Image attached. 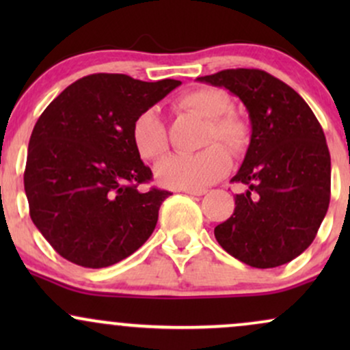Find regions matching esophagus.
Returning <instances> with one entry per match:
<instances>
[{"mask_svg": "<svg viewBox=\"0 0 350 350\" xmlns=\"http://www.w3.org/2000/svg\"><path fill=\"white\" fill-rule=\"evenodd\" d=\"M184 192L191 196H204L207 192V189H184Z\"/></svg>", "mask_w": 350, "mask_h": 350, "instance_id": "obj_1", "label": "esophagus"}]
</instances>
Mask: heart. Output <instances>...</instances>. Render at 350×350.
I'll use <instances>...</instances> for the list:
<instances>
[{"instance_id": "obj_1", "label": "heart", "mask_w": 350, "mask_h": 350, "mask_svg": "<svg viewBox=\"0 0 350 350\" xmlns=\"http://www.w3.org/2000/svg\"><path fill=\"white\" fill-rule=\"evenodd\" d=\"M184 110L207 120L204 144L206 150L194 154H172L156 166V178L166 187L204 189L230 171L232 159L226 150L240 156L250 143V124L242 115L230 110V97L220 88H194L178 98ZM131 143L146 161L159 159L170 148L167 130L156 108L143 110L131 123ZM220 141L221 145H217ZM215 144L212 145L211 143Z\"/></svg>"}]
</instances>
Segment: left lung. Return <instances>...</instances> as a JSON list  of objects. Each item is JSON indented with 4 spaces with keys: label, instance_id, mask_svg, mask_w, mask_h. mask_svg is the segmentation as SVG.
Listing matches in <instances>:
<instances>
[{
    "label": "left lung",
    "instance_id": "1",
    "mask_svg": "<svg viewBox=\"0 0 350 350\" xmlns=\"http://www.w3.org/2000/svg\"><path fill=\"white\" fill-rule=\"evenodd\" d=\"M226 87L247 107L252 138L232 178L247 191L214 228L227 253L253 268H275L312 243L331 199V154L323 128L290 85L260 69H227L198 77Z\"/></svg>",
    "mask_w": 350,
    "mask_h": 350
}]
</instances>
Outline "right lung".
Instances as JSON below:
<instances>
[{
	"label": "right lung",
	"mask_w": 350,
	"mask_h": 350,
	"mask_svg": "<svg viewBox=\"0 0 350 350\" xmlns=\"http://www.w3.org/2000/svg\"><path fill=\"white\" fill-rule=\"evenodd\" d=\"M179 85L172 79L92 74L67 87L39 116L24 191L34 226L60 256L105 268L150 239L171 192L138 189L152 172L131 143V123Z\"/></svg>",
	"instance_id": "1"
}]
</instances>
